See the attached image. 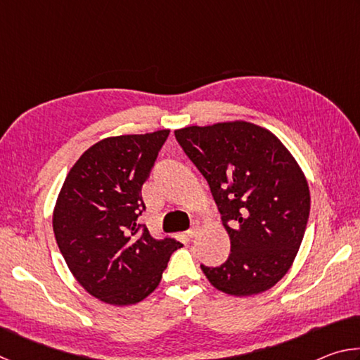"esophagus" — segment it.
<instances>
[{
    "instance_id": "34e87169",
    "label": "esophagus",
    "mask_w": 360,
    "mask_h": 360,
    "mask_svg": "<svg viewBox=\"0 0 360 360\" xmlns=\"http://www.w3.org/2000/svg\"><path fill=\"white\" fill-rule=\"evenodd\" d=\"M197 233H198V229H191L187 231V236L188 238H193V236H197Z\"/></svg>"
}]
</instances>
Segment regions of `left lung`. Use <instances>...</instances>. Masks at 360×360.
Listing matches in <instances>:
<instances>
[{"label": "left lung", "instance_id": "obj_1", "mask_svg": "<svg viewBox=\"0 0 360 360\" xmlns=\"http://www.w3.org/2000/svg\"><path fill=\"white\" fill-rule=\"evenodd\" d=\"M187 157L208 181L230 236L221 266H205L224 294L271 289L295 260L309 216V188L294 155L276 135L246 120L174 130Z\"/></svg>", "mask_w": 360, "mask_h": 360}]
</instances>
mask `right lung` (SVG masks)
Instances as JSON below:
<instances>
[{
  "instance_id": "add662e5",
  "label": "right lung",
  "mask_w": 360,
  "mask_h": 360,
  "mask_svg": "<svg viewBox=\"0 0 360 360\" xmlns=\"http://www.w3.org/2000/svg\"><path fill=\"white\" fill-rule=\"evenodd\" d=\"M169 130L109 136L72 165L53 208V233L72 276L98 300L135 304L155 290L179 241L136 224L141 188Z\"/></svg>"
}]
</instances>
